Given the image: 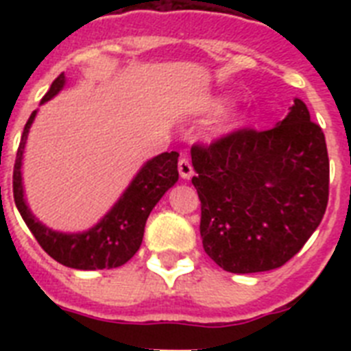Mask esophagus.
Listing matches in <instances>:
<instances>
[{
    "label": "esophagus",
    "mask_w": 351,
    "mask_h": 351,
    "mask_svg": "<svg viewBox=\"0 0 351 351\" xmlns=\"http://www.w3.org/2000/svg\"><path fill=\"white\" fill-rule=\"evenodd\" d=\"M179 173H181L182 179H190L193 176V167H191V161L186 156H182L178 163Z\"/></svg>",
    "instance_id": "34e87169"
}]
</instances>
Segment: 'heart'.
Wrapping results in <instances>:
<instances>
[{
	"label": "heart",
	"instance_id": "b5f03b06",
	"mask_svg": "<svg viewBox=\"0 0 351 351\" xmlns=\"http://www.w3.org/2000/svg\"><path fill=\"white\" fill-rule=\"evenodd\" d=\"M213 107H216V108H221V107H223V104H221V101H218V104H213ZM228 126H230V123H226V125L223 126V128H228Z\"/></svg>",
	"mask_w": 351,
	"mask_h": 351
}]
</instances>
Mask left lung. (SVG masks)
Returning <instances> with one entry per match:
<instances>
[{
  "mask_svg": "<svg viewBox=\"0 0 351 351\" xmlns=\"http://www.w3.org/2000/svg\"><path fill=\"white\" fill-rule=\"evenodd\" d=\"M207 255L234 274L272 271L297 255L328 202L325 135L302 100L271 130L244 126L193 144Z\"/></svg>",
  "mask_w": 351,
  "mask_h": 351,
  "instance_id": "8db88e82",
  "label": "left lung"
}]
</instances>
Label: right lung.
I'll use <instances>...</instances> for the list:
<instances>
[{"mask_svg": "<svg viewBox=\"0 0 351 351\" xmlns=\"http://www.w3.org/2000/svg\"><path fill=\"white\" fill-rule=\"evenodd\" d=\"M63 84L64 73H61L56 77L47 95L42 98V104L51 100L52 96L63 88ZM33 119H35V112L31 114L24 126L14 165V200L31 234L35 235L38 244L49 256L66 267L96 271V269L119 267L126 263L141 247L145 221L153 207L179 179V153L170 151L147 161L137 173V178L133 179L125 195L119 198V202L95 228L86 234H58V232L49 230L47 226H43L33 218V214L27 210L23 198L21 160H23L24 144H26L27 132Z\"/></svg>", "mask_w": 351, "mask_h": 351, "instance_id": "1", "label": "right lung"}]
</instances>
